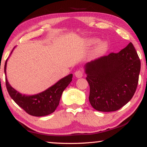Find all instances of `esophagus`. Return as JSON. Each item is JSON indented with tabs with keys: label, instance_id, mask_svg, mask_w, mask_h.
<instances>
[{
	"label": "esophagus",
	"instance_id": "34e87169",
	"mask_svg": "<svg viewBox=\"0 0 147 147\" xmlns=\"http://www.w3.org/2000/svg\"><path fill=\"white\" fill-rule=\"evenodd\" d=\"M74 75H75L76 78H82L83 76V73L82 71L78 70V71H76L75 73H74Z\"/></svg>",
	"mask_w": 147,
	"mask_h": 147
}]
</instances>
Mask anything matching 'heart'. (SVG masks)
<instances>
[{
  "label": "heart",
  "instance_id": "b5f03b06",
  "mask_svg": "<svg viewBox=\"0 0 147 147\" xmlns=\"http://www.w3.org/2000/svg\"><path fill=\"white\" fill-rule=\"evenodd\" d=\"M98 39L96 38H91L88 40V43L89 45L95 44L96 42H98ZM108 48V44L105 41L98 42L94 49V53L96 54L103 53L106 51V50Z\"/></svg>",
  "mask_w": 147,
  "mask_h": 147
}]
</instances>
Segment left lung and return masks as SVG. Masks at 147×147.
<instances>
[{"instance_id":"8db88e82","label":"left lung","mask_w":147,"mask_h":147,"mask_svg":"<svg viewBox=\"0 0 147 147\" xmlns=\"http://www.w3.org/2000/svg\"><path fill=\"white\" fill-rule=\"evenodd\" d=\"M84 67L90 87L89 102L96 110H118L135 93L141 62L131 43L118 53L88 62Z\"/></svg>"}]
</instances>
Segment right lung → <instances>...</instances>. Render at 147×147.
<instances>
[{
    "label": "right lung",
    "instance_id": "add662e5",
    "mask_svg": "<svg viewBox=\"0 0 147 147\" xmlns=\"http://www.w3.org/2000/svg\"><path fill=\"white\" fill-rule=\"evenodd\" d=\"M15 48L16 47L12 50L10 55ZM8 59L5 62L4 73L6 75L7 90L11 98L17 105L32 116H46L53 113L59 105L62 93L72 81L73 74H69L60 79L54 85L41 93L32 95L22 94L12 88L7 79L6 66Z\"/></svg>",
    "mask_w": 147,
    "mask_h": 147
}]
</instances>
